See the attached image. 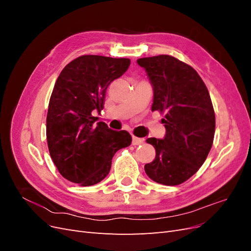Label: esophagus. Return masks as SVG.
Here are the masks:
<instances>
[{"label":"esophagus","instance_id":"obj_1","mask_svg":"<svg viewBox=\"0 0 251 251\" xmlns=\"http://www.w3.org/2000/svg\"><path fill=\"white\" fill-rule=\"evenodd\" d=\"M143 139L142 138H138V137H135V136H133V139H132V144L133 146H138V144H141L143 143Z\"/></svg>","mask_w":251,"mask_h":251}]
</instances>
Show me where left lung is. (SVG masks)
Wrapping results in <instances>:
<instances>
[{
    "mask_svg": "<svg viewBox=\"0 0 251 251\" xmlns=\"http://www.w3.org/2000/svg\"><path fill=\"white\" fill-rule=\"evenodd\" d=\"M137 64L153 87L151 111L165 113L163 139H147L156 157L144 171L157 183L181 184L198 172L214 141L216 117L208 90L194 68L176 57H143Z\"/></svg>",
    "mask_w": 251,
    "mask_h": 251,
    "instance_id": "obj_1",
    "label": "left lung"
}]
</instances>
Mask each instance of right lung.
<instances>
[{
    "instance_id": "right-lung-1",
    "label": "right lung",
    "mask_w": 251,
    "mask_h": 251,
    "mask_svg": "<svg viewBox=\"0 0 251 251\" xmlns=\"http://www.w3.org/2000/svg\"><path fill=\"white\" fill-rule=\"evenodd\" d=\"M128 58L82 55L68 64L54 85L47 114L50 156L64 178L81 186L94 185L110 173L112 158L132 142L126 131L95 123L110 83L130 67Z\"/></svg>"
}]
</instances>
